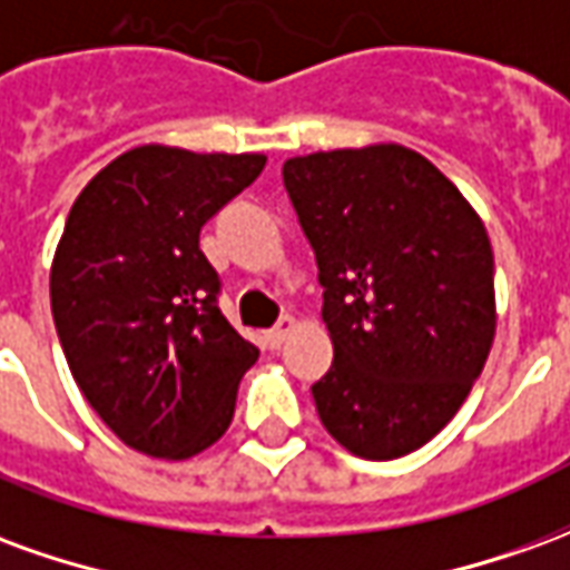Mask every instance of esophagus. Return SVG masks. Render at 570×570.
Here are the masks:
<instances>
[{
	"label": "esophagus",
	"instance_id": "esophagus-1",
	"mask_svg": "<svg viewBox=\"0 0 570 570\" xmlns=\"http://www.w3.org/2000/svg\"><path fill=\"white\" fill-rule=\"evenodd\" d=\"M293 326H296V321H293L289 314H284V317L277 321V326H274V330H268V335H265V338H268V347H281V345H284L286 335L293 333Z\"/></svg>",
	"mask_w": 570,
	"mask_h": 570
}]
</instances>
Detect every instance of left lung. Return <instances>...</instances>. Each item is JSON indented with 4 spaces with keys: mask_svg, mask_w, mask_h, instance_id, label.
Instances as JSON below:
<instances>
[{
    "mask_svg": "<svg viewBox=\"0 0 570 570\" xmlns=\"http://www.w3.org/2000/svg\"><path fill=\"white\" fill-rule=\"evenodd\" d=\"M284 186L323 286L333 366L311 384L347 452L391 461L433 440L479 379L494 338L485 225L403 146L289 158Z\"/></svg>",
    "mask_w": 570,
    "mask_h": 570,
    "instance_id": "1",
    "label": "left lung"
}]
</instances>
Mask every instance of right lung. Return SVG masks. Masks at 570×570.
Listing matches in <instances>:
<instances>
[{
	"instance_id": "add662e5",
	"label": "right lung",
	"mask_w": 570,
	"mask_h": 570,
	"mask_svg": "<svg viewBox=\"0 0 570 570\" xmlns=\"http://www.w3.org/2000/svg\"><path fill=\"white\" fill-rule=\"evenodd\" d=\"M262 167L265 155L140 146L69 210L51 265L57 338L85 400L137 452L191 458L232 424L259 351L223 317L198 240Z\"/></svg>"
}]
</instances>
